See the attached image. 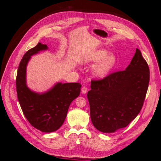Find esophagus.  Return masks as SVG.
Here are the masks:
<instances>
[{"instance_id": "obj_1", "label": "esophagus", "mask_w": 161, "mask_h": 161, "mask_svg": "<svg viewBox=\"0 0 161 161\" xmlns=\"http://www.w3.org/2000/svg\"><path fill=\"white\" fill-rule=\"evenodd\" d=\"M87 91H88V89H87V88L86 87H85V86H83L82 88V89H81V92L82 94H86V92H87Z\"/></svg>"}]
</instances>
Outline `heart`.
Returning a JSON list of instances; mask_svg holds the SVG:
<instances>
[{"label": "heart", "instance_id": "b5f03b06", "mask_svg": "<svg viewBox=\"0 0 161 161\" xmlns=\"http://www.w3.org/2000/svg\"><path fill=\"white\" fill-rule=\"evenodd\" d=\"M108 51L100 49L86 53L82 56L80 62L82 64H92L100 62L92 69V74L96 77H105L114 67L116 62V56L114 53H109Z\"/></svg>", "mask_w": 161, "mask_h": 161}]
</instances>
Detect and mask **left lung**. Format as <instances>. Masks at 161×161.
Listing matches in <instances>:
<instances>
[{
    "label": "left lung",
    "mask_w": 161,
    "mask_h": 161,
    "mask_svg": "<svg viewBox=\"0 0 161 161\" xmlns=\"http://www.w3.org/2000/svg\"><path fill=\"white\" fill-rule=\"evenodd\" d=\"M149 80L147 62L136 48L125 70L111 73L101 80H91L87 98L95 128L103 133H114L126 127L142 108Z\"/></svg>",
    "instance_id": "left-lung-1"
}]
</instances>
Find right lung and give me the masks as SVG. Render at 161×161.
Returning a JSON list of instances; mask_svg holds the SVG:
<instances>
[{
    "label": "right lung",
    "mask_w": 161,
    "mask_h": 161,
    "mask_svg": "<svg viewBox=\"0 0 161 161\" xmlns=\"http://www.w3.org/2000/svg\"><path fill=\"white\" fill-rule=\"evenodd\" d=\"M47 50V45L38 43L25 53L18 68L16 86L19 104L29 122L43 132L50 133L59 129L64 122L70 103L80 95L81 85L57 82L42 93L29 88L26 80L28 62L33 55Z\"/></svg>",
    "instance_id": "right-lung-1"
}]
</instances>
